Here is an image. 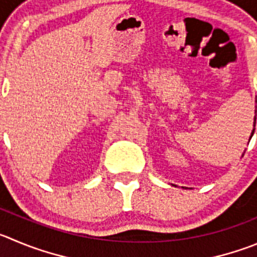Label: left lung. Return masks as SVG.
<instances>
[{
  "label": "left lung",
  "mask_w": 257,
  "mask_h": 257,
  "mask_svg": "<svg viewBox=\"0 0 257 257\" xmlns=\"http://www.w3.org/2000/svg\"><path fill=\"white\" fill-rule=\"evenodd\" d=\"M256 102H257V100H256ZM255 112H256V110H255ZM255 123H256V116H255ZM255 126V125H253ZM253 132H255V128H253V131H252V133H251V137H252V134H253ZM251 137H250V140H251Z\"/></svg>",
  "instance_id": "obj_1"
}]
</instances>
